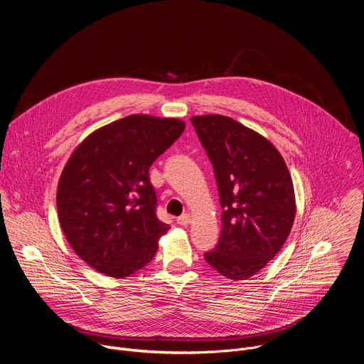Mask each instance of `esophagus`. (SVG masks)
Wrapping results in <instances>:
<instances>
[{
  "label": "esophagus",
  "instance_id": "1",
  "mask_svg": "<svg viewBox=\"0 0 364 364\" xmlns=\"http://www.w3.org/2000/svg\"><path fill=\"white\" fill-rule=\"evenodd\" d=\"M190 222H191V218H190V215H181L178 219H177V223L178 225H181V226H187V225H190Z\"/></svg>",
  "mask_w": 364,
  "mask_h": 364
}]
</instances>
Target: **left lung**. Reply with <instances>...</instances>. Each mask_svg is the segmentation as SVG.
<instances>
[{
    "instance_id": "8db88e82",
    "label": "left lung",
    "mask_w": 364,
    "mask_h": 364,
    "mask_svg": "<svg viewBox=\"0 0 364 364\" xmlns=\"http://www.w3.org/2000/svg\"><path fill=\"white\" fill-rule=\"evenodd\" d=\"M213 164L223 207L218 246L204 253L220 275L242 281L267 267L295 219V193L279 151L261 134L223 115L190 118Z\"/></svg>"
}]
</instances>
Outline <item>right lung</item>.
<instances>
[{"label": "right lung", "mask_w": 364, "mask_h": 364, "mask_svg": "<svg viewBox=\"0 0 364 364\" xmlns=\"http://www.w3.org/2000/svg\"><path fill=\"white\" fill-rule=\"evenodd\" d=\"M177 118L129 115L87 135L72 152L58 186V215L75 253L112 278L144 268L168 225L155 216L149 167L180 138Z\"/></svg>", "instance_id": "right-lung-1"}]
</instances>
